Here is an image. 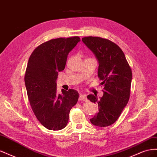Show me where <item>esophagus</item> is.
Returning a JSON list of instances; mask_svg holds the SVG:
<instances>
[{"mask_svg": "<svg viewBox=\"0 0 157 157\" xmlns=\"http://www.w3.org/2000/svg\"><path fill=\"white\" fill-rule=\"evenodd\" d=\"M79 101H87V98L86 97V96H84V95L82 94H80L79 96Z\"/></svg>", "mask_w": 157, "mask_h": 157, "instance_id": "1", "label": "esophagus"}]
</instances>
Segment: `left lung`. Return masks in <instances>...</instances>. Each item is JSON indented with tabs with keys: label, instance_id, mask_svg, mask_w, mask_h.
<instances>
[{
	"label": "left lung",
	"instance_id": "1",
	"mask_svg": "<svg viewBox=\"0 0 157 157\" xmlns=\"http://www.w3.org/2000/svg\"><path fill=\"white\" fill-rule=\"evenodd\" d=\"M82 40L98 60V77L103 87L100 99L92 94L87 96L99 107V112L90 122L99 127L110 126L117 121L129 100L132 70L124 52L110 40L90 36L83 37Z\"/></svg>",
	"mask_w": 157,
	"mask_h": 157
}]
</instances>
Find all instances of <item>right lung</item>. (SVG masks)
Returning <instances> with one entry per match:
<instances>
[{
  "label": "right lung",
  "instance_id": "add662e5",
  "mask_svg": "<svg viewBox=\"0 0 157 157\" xmlns=\"http://www.w3.org/2000/svg\"><path fill=\"white\" fill-rule=\"evenodd\" d=\"M80 40L78 36L51 39L37 46L29 57L25 75L27 96L38 121L48 130L67 126L71 109L78 101V92L73 89L57 93L56 80Z\"/></svg>",
  "mask_w": 157,
  "mask_h": 157
}]
</instances>
